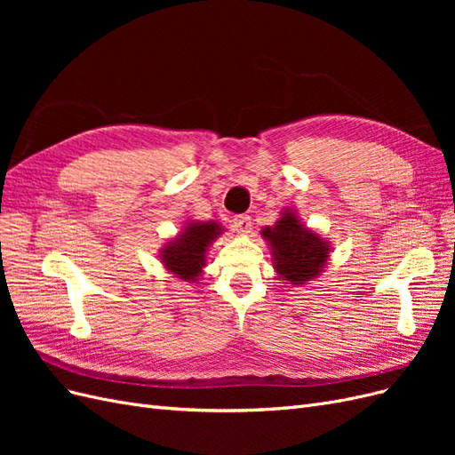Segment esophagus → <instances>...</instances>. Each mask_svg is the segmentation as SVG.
I'll use <instances>...</instances> for the list:
<instances>
[{"mask_svg":"<svg viewBox=\"0 0 455 455\" xmlns=\"http://www.w3.org/2000/svg\"><path fill=\"white\" fill-rule=\"evenodd\" d=\"M231 224H233V228H235L237 233H251V229H252V222H251V216L249 214L233 216Z\"/></svg>","mask_w":455,"mask_h":455,"instance_id":"obj_1","label":"esophagus"}]
</instances>
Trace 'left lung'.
<instances>
[{
    "mask_svg": "<svg viewBox=\"0 0 455 455\" xmlns=\"http://www.w3.org/2000/svg\"><path fill=\"white\" fill-rule=\"evenodd\" d=\"M264 235L273 249L275 267L284 281L304 284L321 273L330 252L328 244L301 228L294 212H286L273 229L266 228Z\"/></svg>",
    "mask_w": 455,
    "mask_h": 455,
    "instance_id": "left-lung-1",
    "label": "left lung"
}]
</instances>
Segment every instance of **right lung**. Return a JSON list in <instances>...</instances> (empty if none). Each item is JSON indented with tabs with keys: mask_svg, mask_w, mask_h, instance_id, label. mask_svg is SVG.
Listing matches in <instances>:
<instances>
[{
	"mask_svg": "<svg viewBox=\"0 0 455 455\" xmlns=\"http://www.w3.org/2000/svg\"><path fill=\"white\" fill-rule=\"evenodd\" d=\"M220 228L214 222L189 224L186 231L163 251V261L172 273L184 281H196L204 266L206 246L218 235Z\"/></svg>",
	"mask_w": 455,
	"mask_h": 455,
	"instance_id": "obj_1",
	"label": "right lung"
}]
</instances>
